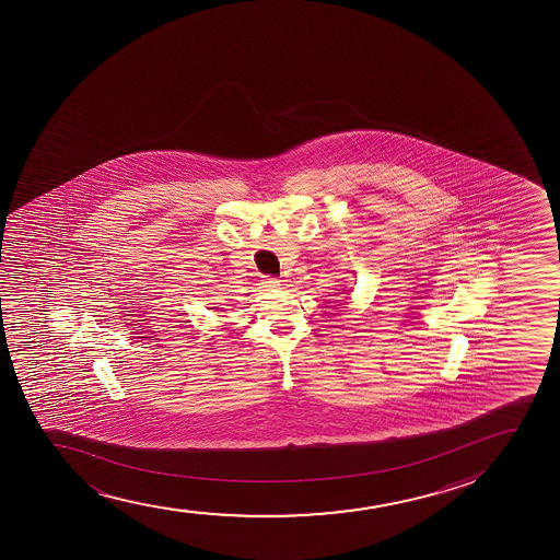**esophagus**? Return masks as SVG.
I'll use <instances>...</instances> for the list:
<instances>
[{
    "label": "esophagus",
    "instance_id": "esophagus-1",
    "mask_svg": "<svg viewBox=\"0 0 560 560\" xmlns=\"http://www.w3.org/2000/svg\"><path fill=\"white\" fill-rule=\"evenodd\" d=\"M264 283L267 288H278V285H280V280H278V278L265 277Z\"/></svg>",
    "mask_w": 560,
    "mask_h": 560
}]
</instances>
